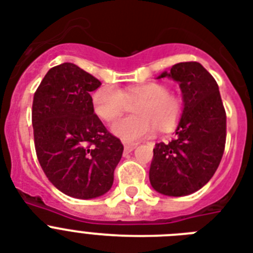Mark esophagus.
<instances>
[{"instance_id": "1", "label": "esophagus", "mask_w": 253, "mask_h": 253, "mask_svg": "<svg viewBox=\"0 0 253 253\" xmlns=\"http://www.w3.org/2000/svg\"><path fill=\"white\" fill-rule=\"evenodd\" d=\"M138 144H132V143H125V151L126 152H132L136 148Z\"/></svg>"}]
</instances>
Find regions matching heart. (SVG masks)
<instances>
[{"label": "heart", "mask_w": 253, "mask_h": 253, "mask_svg": "<svg viewBox=\"0 0 253 253\" xmlns=\"http://www.w3.org/2000/svg\"><path fill=\"white\" fill-rule=\"evenodd\" d=\"M93 107L99 118L114 121L134 103L135 115L126 117L111 125V131L125 142H138L150 136L155 127L167 131L176 126L182 113V101L170 94L160 83H143L121 90L113 84L103 85L93 93Z\"/></svg>", "instance_id": "1"}]
</instances>
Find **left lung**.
Wrapping results in <instances>:
<instances>
[{
  "label": "left lung",
  "instance_id": "8db88e82",
  "mask_svg": "<svg viewBox=\"0 0 253 253\" xmlns=\"http://www.w3.org/2000/svg\"><path fill=\"white\" fill-rule=\"evenodd\" d=\"M180 85L182 113L169 143H158L150 182L164 196L182 197L208 184L219 166L226 143V111L214 77L197 61L178 63L158 79Z\"/></svg>",
  "mask_w": 253,
  "mask_h": 253
}]
</instances>
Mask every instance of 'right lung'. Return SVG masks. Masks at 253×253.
I'll list each match as a JSON object with an SVG mask.
<instances>
[{
  "mask_svg": "<svg viewBox=\"0 0 253 253\" xmlns=\"http://www.w3.org/2000/svg\"><path fill=\"white\" fill-rule=\"evenodd\" d=\"M99 80L72 63L47 72L34 94L33 127L42 169L60 192L79 200L113 186L123 146L94 114L90 91Z\"/></svg>",
  "mask_w": 253,
  "mask_h": 253,
  "instance_id": "1",
  "label": "right lung"
}]
</instances>
